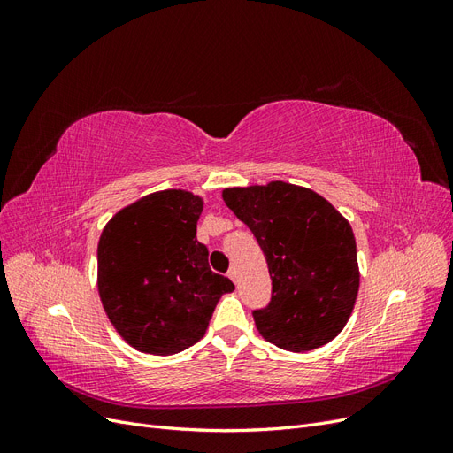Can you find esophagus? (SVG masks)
<instances>
[{
	"instance_id": "esophagus-1",
	"label": "esophagus",
	"mask_w": 453,
	"mask_h": 453,
	"mask_svg": "<svg viewBox=\"0 0 453 453\" xmlns=\"http://www.w3.org/2000/svg\"><path fill=\"white\" fill-rule=\"evenodd\" d=\"M228 278H230V280H232V281H234V283H236V281H238V270H236V268H234V266H232V268H230V270H228Z\"/></svg>"
}]
</instances>
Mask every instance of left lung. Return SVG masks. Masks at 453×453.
<instances>
[{"label":"left lung","instance_id":"obj_1","mask_svg":"<svg viewBox=\"0 0 453 453\" xmlns=\"http://www.w3.org/2000/svg\"><path fill=\"white\" fill-rule=\"evenodd\" d=\"M223 200L250 226L268 263L270 304L253 311L258 334L293 353L334 340L361 278L348 219L311 188L285 181L230 187Z\"/></svg>","mask_w":453,"mask_h":453}]
</instances>
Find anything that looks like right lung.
<instances>
[{
  "label": "right lung",
  "mask_w": 453,
  "mask_h": 453,
  "mask_svg": "<svg viewBox=\"0 0 453 453\" xmlns=\"http://www.w3.org/2000/svg\"><path fill=\"white\" fill-rule=\"evenodd\" d=\"M203 198L183 188L117 211L98 242V293L109 321L138 351L173 355L205 334L228 278L211 272L196 240Z\"/></svg>",
  "instance_id": "add662e5"
}]
</instances>
